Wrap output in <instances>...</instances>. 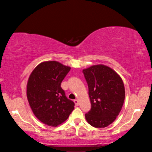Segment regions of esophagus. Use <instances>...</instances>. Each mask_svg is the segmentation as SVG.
I'll return each mask as SVG.
<instances>
[{"mask_svg": "<svg viewBox=\"0 0 152 152\" xmlns=\"http://www.w3.org/2000/svg\"><path fill=\"white\" fill-rule=\"evenodd\" d=\"M74 103H75V104L76 105V106H78V105H79V101H78V100L75 99L74 101Z\"/></svg>", "mask_w": 152, "mask_h": 152, "instance_id": "1", "label": "esophagus"}]
</instances>
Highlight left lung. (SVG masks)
Masks as SVG:
<instances>
[{
  "mask_svg": "<svg viewBox=\"0 0 152 152\" xmlns=\"http://www.w3.org/2000/svg\"><path fill=\"white\" fill-rule=\"evenodd\" d=\"M83 74L91 102V109L85 115L86 119L94 127H106L116 119L124 103L123 80L114 70L103 64L84 69Z\"/></svg>",
  "mask_w": 152,
  "mask_h": 152,
  "instance_id": "left-lung-1",
  "label": "left lung"
}]
</instances>
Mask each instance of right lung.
<instances>
[{
	"label": "right lung",
	"instance_id": "add662e5",
	"mask_svg": "<svg viewBox=\"0 0 152 152\" xmlns=\"http://www.w3.org/2000/svg\"><path fill=\"white\" fill-rule=\"evenodd\" d=\"M71 68L57 61H46L35 67L29 77L27 97L35 116L41 122L57 127L65 122L74 103L65 95L61 83Z\"/></svg>",
	"mask_w": 152,
	"mask_h": 152
}]
</instances>
